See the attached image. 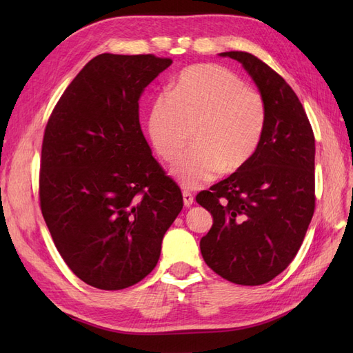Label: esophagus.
I'll use <instances>...</instances> for the list:
<instances>
[{
    "instance_id": "obj_1",
    "label": "esophagus",
    "mask_w": 353,
    "mask_h": 353,
    "mask_svg": "<svg viewBox=\"0 0 353 353\" xmlns=\"http://www.w3.org/2000/svg\"><path fill=\"white\" fill-rule=\"evenodd\" d=\"M183 199H184V205H185V208H190L191 205H193L194 197H193V194L190 193V191H184V193H183Z\"/></svg>"
}]
</instances>
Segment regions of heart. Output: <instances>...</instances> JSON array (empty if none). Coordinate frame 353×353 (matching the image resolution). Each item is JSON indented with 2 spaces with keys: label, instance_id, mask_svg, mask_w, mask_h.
Returning <instances> with one entry per match:
<instances>
[{
  "label": "heart",
  "instance_id": "heart-1",
  "mask_svg": "<svg viewBox=\"0 0 353 353\" xmlns=\"http://www.w3.org/2000/svg\"><path fill=\"white\" fill-rule=\"evenodd\" d=\"M266 103L254 88L215 63L181 70L172 90L154 100L148 132L159 156L175 162L191 140L196 147L174 168L185 188L237 172L258 152L266 126Z\"/></svg>",
  "mask_w": 353,
  "mask_h": 353
}]
</instances>
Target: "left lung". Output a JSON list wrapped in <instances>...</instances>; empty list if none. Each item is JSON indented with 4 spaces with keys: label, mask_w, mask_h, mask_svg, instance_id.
Segmentation results:
<instances>
[{
    "label": "left lung",
    "mask_w": 353,
    "mask_h": 353,
    "mask_svg": "<svg viewBox=\"0 0 353 353\" xmlns=\"http://www.w3.org/2000/svg\"><path fill=\"white\" fill-rule=\"evenodd\" d=\"M240 61L266 103V126L250 162L196 200L213 216L201 256L222 279L261 285L281 274L301 249L315 210V137L296 92L245 51Z\"/></svg>",
    "instance_id": "obj_1"
}]
</instances>
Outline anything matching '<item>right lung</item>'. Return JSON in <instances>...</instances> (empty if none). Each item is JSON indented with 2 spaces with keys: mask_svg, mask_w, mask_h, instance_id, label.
I'll return each instance as SVG.
<instances>
[{
  "mask_svg": "<svg viewBox=\"0 0 353 353\" xmlns=\"http://www.w3.org/2000/svg\"><path fill=\"white\" fill-rule=\"evenodd\" d=\"M170 63L154 54L94 57L46 126L42 216L70 271L101 290L134 285L153 271L165 232L184 206L138 117L141 92Z\"/></svg>",
  "mask_w": 353,
  "mask_h": 353,
  "instance_id": "1",
  "label": "right lung"
}]
</instances>
